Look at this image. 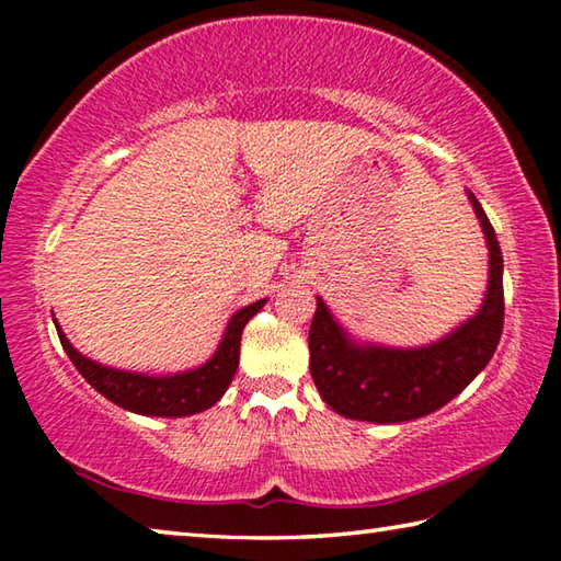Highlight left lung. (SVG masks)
<instances>
[{"label":"left lung","mask_w":561,"mask_h":561,"mask_svg":"<svg viewBox=\"0 0 561 561\" xmlns=\"http://www.w3.org/2000/svg\"><path fill=\"white\" fill-rule=\"evenodd\" d=\"M468 201L485 234L488 287L480 309L450 334L408 348L358 341L317 297V314L309 329V368L331 411L368 423L415 421L450 403L490 364L505 321L502 252L485 210L470 190Z\"/></svg>","instance_id":"1"}]
</instances>
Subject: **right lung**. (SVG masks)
<instances>
[{
	"instance_id": "add662e5",
	"label": "right lung",
	"mask_w": 561,
	"mask_h": 561,
	"mask_svg": "<svg viewBox=\"0 0 561 561\" xmlns=\"http://www.w3.org/2000/svg\"><path fill=\"white\" fill-rule=\"evenodd\" d=\"M267 304L260 299L250 307L237 309L227 321V329L217 344L215 354L205 364L187 368V371L153 376L140 371H123V368L103 366L99 360L83 356L79 348L71 346V341L54 319V327L59 331L61 346L79 374L96 388L101 396H106L111 403L126 408L138 415H156V417H185L203 413L213 408L225 396L227 386L232 383L240 366V341L242 329L257 311Z\"/></svg>"
}]
</instances>
